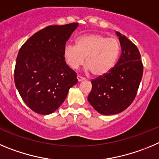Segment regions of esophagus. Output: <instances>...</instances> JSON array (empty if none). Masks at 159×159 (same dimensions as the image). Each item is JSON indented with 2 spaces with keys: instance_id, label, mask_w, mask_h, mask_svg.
<instances>
[{
  "instance_id": "esophagus-1",
  "label": "esophagus",
  "mask_w": 159,
  "mask_h": 159,
  "mask_svg": "<svg viewBox=\"0 0 159 159\" xmlns=\"http://www.w3.org/2000/svg\"><path fill=\"white\" fill-rule=\"evenodd\" d=\"M77 79H78V82H81V81H84V80H85V78H82V77H81V76H79V75H78V77H77Z\"/></svg>"
}]
</instances>
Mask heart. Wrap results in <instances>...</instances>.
Returning a JSON list of instances; mask_svg holds the SVG:
<instances>
[{"label": "heart", "instance_id": "obj_1", "mask_svg": "<svg viewBox=\"0 0 159 159\" xmlns=\"http://www.w3.org/2000/svg\"><path fill=\"white\" fill-rule=\"evenodd\" d=\"M120 51L118 40L101 34H87L78 37L75 46L66 45L63 58L73 70L84 63L94 76H104L115 66Z\"/></svg>", "mask_w": 159, "mask_h": 159}]
</instances>
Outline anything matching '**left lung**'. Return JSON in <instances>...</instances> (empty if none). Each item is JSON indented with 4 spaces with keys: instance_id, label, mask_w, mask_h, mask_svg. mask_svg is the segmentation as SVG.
Instances as JSON below:
<instances>
[{
    "instance_id": "obj_1",
    "label": "left lung",
    "mask_w": 159,
    "mask_h": 159,
    "mask_svg": "<svg viewBox=\"0 0 159 159\" xmlns=\"http://www.w3.org/2000/svg\"><path fill=\"white\" fill-rule=\"evenodd\" d=\"M121 46V55L109 73L92 80V90L88 96L89 104L102 115H115L129 106L135 99L143 66L136 46L116 31Z\"/></svg>"
}]
</instances>
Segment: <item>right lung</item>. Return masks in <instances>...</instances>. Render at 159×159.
<instances>
[{"label": "right lung", "mask_w": 159, "mask_h": 159, "mask_svg": "<svg viewBox=\"0 0 159 159\" xmlns=\"http://www.w3.org/2000/svg\"><path fill=\"white\" fill-rule=\"evenodd\" d=\"M78 23L51 25L30 37L20 49L14 81L24 103L32 111L48 115L64 102L77 74L66 63L63 49Z\"/></svg>", "instance_id": "add662e5"}]
</instances>
